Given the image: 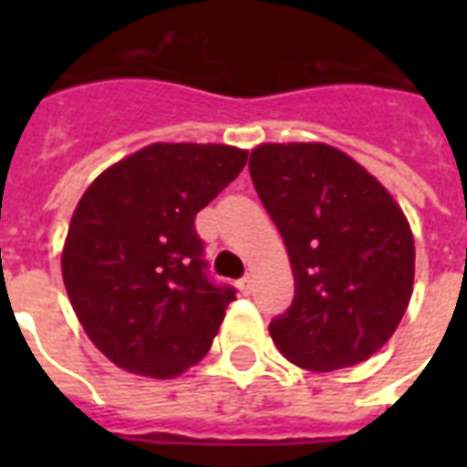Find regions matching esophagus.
Segmentation results:
<instances>
[{"label":"esophagus","instance_id":"esophagus-1","mask_svg":"<svg viewBox=\"0 0 467 467\" xmlns=\"http://www.w3.org/2000/svg\"><path fill=\"white\" fill-rule=\"evenodd\" d=\"M237 288H240V293H244V296H249V293L254 291V278L252 276H244L237 281Z\"/></svg>","mask_w":467,"mask_h":467}]
</instances>
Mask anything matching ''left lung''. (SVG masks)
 Returning a JSON list of instances; mask_svg holds the SVG:
<instances>
[{
	"label": "left lung",
	"mask_w": 467,
	"mask_h": 467,
	"mask_svg": "<svg viewBox=\"0 0 467 467\" xmlns=\"http://www.w3.org/2000/svg\"><path fill=\"white\" fill-rule=\"evenodd\" d=\"M249 174L291 256L296 296L271 339L300 368H348L398 329L414 284V240L385 186L325 142L259 145Z\"/></svg>",
	"instance_id": "left-lung-1"
}]
</instances>
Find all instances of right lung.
Here are the masks:
<instances>
[{"instance_id": "add662e5", "label": "right lung", "mask_w": 467, "mask_h": 467, "mask_svg": "<svg viewBox=\"0 0 467 467\" xmlns=\"http://www.w3.org/2000/svg\"><path fill=\"white\" fill-rule=\"evenodd\" d=\"M247 164V150L155 142L94 179L75 208L62 281L94 347L116 366L174 378L208 354L233 285L208 276L198 211Z\"/></svg>"}]
</instances>
